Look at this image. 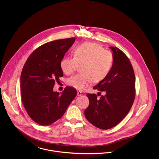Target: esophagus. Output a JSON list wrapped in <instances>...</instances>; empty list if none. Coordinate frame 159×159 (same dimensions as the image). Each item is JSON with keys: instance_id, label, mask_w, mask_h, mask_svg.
Returning a JSON list of instances; mask_svg holds the SVG:
<instances>
[{"instance_id": "34e87169", "label": "esophagus", "mask_w": 159, "mask_h": 159, "mask_svg": "<svg viewBox=\"0 0 159 159\" xmlns=\"http://www.w3.org/2000/svg\"><path fill=\"white\" fill-rule=\"evenodd\" d=\"M82 93H82L81 91H77V95H81Z\"/></svg>"}]
</instances>
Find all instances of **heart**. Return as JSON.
<instances>
[{"label": "heart", "mask_w": 159, "mask_h": 159, "mask_svg": "<svg viewBox=\"0 0 159 159\" xmlns=\"http://www.w3.org/2000/svg\"><path fill=\"white\" fill-rule=\"evenodd\" d=\"M113 62L111 52L97 43L86 42L75 49L73 57H67L61 61V68L69 75L81 66V73L69 78L67 84L77 90H83L91 83L103 80L110 72Z\"/></svg>", "instance_id": "obj_1"}]
</instances>
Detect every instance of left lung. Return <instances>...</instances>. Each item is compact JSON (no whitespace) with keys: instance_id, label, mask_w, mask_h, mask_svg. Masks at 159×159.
Segmentation results:
<instances>
[{"instance_id":"8db88e82","label":"left lung","mask_w":159,"mask_h":159,"mask_svg":"<svg viewBox=\"0 0 159 159\" xmlns=\"http://www.w3.org/2000/svg\"><path fill=\"white\" fill-rule=\"evenodd\" d=\"M110 48L113 51V67L108 76L93 88L106 94L98 98L95 93H87L89 105L84 111L87 120L103 130L116 126L125 117L135 97V73L129 58L118 48Z\"/></svg>"}]
</instances>
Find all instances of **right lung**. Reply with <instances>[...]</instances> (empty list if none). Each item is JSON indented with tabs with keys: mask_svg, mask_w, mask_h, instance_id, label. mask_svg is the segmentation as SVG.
<instances>
[{
	"mask_svg": "<svg viewBox=\"0 0 159 159\" xmlns=\"http://www.w3.org/2000/svg\"><path fill=\"white\" fill-rule=\"evenodd\" d=\"M75 41L70 38L45 43L27 58L21 75V99L30 117L41 125L59 119L75 98V88L67 86L61 94L53 91L55 81L63 76L61 62Z\"/></svg>",
	"mask_w": 159,
	"mask_h": 159,
	"instance_id": "1",
	"label": "right lung"
}]
</instances>
